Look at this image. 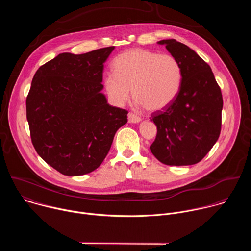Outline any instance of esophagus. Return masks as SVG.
<instances>
[{
    "label": "esophagus",
    "instance_id": "obj_1",
    "mask_svg": "<svg viewBox=\"0 0 251 251\" xmlns=\"http://www.w3.org/2000/svg\"><path fill=\"white\" fill-rule=\"evenodd\" d=\"M128 121H129V123H138L141 121V118L138 115L130 112L128 114Z\"/></svg>",
    "mask_w": 251,
    "mask_h": 251
}]
</instances>
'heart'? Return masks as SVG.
<instances>
[{
  "mask_svg": "<svg viewBox=\"0 0 251 251\" xmlns=\"http://www.w3.org/2000/svg\"><path fill=\"white\" fill-rule=\"evenodd\" d=\"M114 73L105 75L104 87L110 101L124 105L131 93L138 105L149 111L163 110L181 90L183 69L172 54L133 49L113 61Z\"/></svg>",
  "mask_w": 251,
  "mask_h": 251,
  "instance_id": "obj_1",
  "label": "heart"
}]
</instances>
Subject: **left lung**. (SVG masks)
Listing matches in <instances>:
<instances>
[{
	"mask_svg": "<svg viewBox=\"0 0 251 251\" xmlns=\"http://www.w3.org/2000/svg\"><path fill=\"white\" fill-rule=\"evenodd\" d=\"M182 65L180 92L164 111L152 114L157 136L152 154L169 166L201 161L218 141L222 129L223 95L210 66L188 46L174 39L158 42Z\"/></svg>",
	"mask_w": 251,
	"mask_h": 251,
	"instance_id": "left-lung-1",
	"label": "left lung"
}]
</instances>
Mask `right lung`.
Segmentation results:
<instances>
[{"mask_svg":"<svg viewBox=\"0 0 251 251\" xmlns=\"http://www.w3.org/2000/svg\"><path fill=\"white\" fill-rule=\"evenodd\" d=\"M114 49L60 53L32 78L25 102L32 145L62 175L96 170L127 123L128 111L109 105L101 92L104 62Z\"/></svg>","mask_w":251,"mask_h":251,"instance_id":"1","label":"right lung"}]
</instances>
